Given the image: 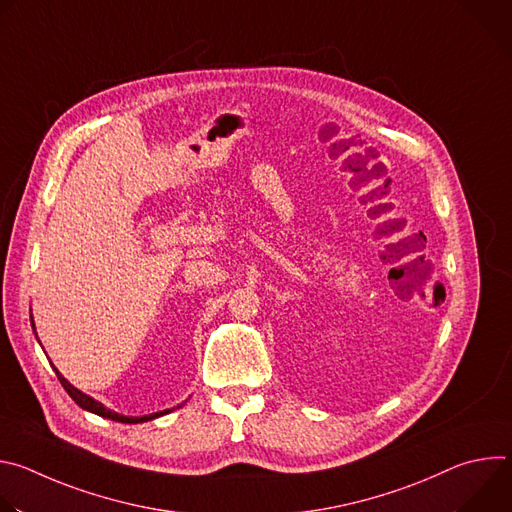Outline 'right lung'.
Here are the masks:
<instances>
[{
    "instance_id": "obj_1",
    "label": "right lung",
    "mask_w": 512,
    "mask_h": 512,
    "mask_svg": "<svg viewBox=\"0 0 512 512\" xmlns=\"http://www.w3.org/2000/svg\"><path fill=\"white\" fill-rule=\"evenodd\" d=\"M32 328H34V320H32ZM52 369H54V373H56V377H58V381H60V385L64 387V391L70 395V399L75 401L79 407H83V409H87V411H91V413H97V415H101V417H105V419H113V421H121V423H143V421H152V419H156V417H162V415H166V413H170V411H174V409H166V411H158V413H152V415H143V417H127V415H119V413H115V411H111V409H107L103 403H99V401H95L93 397H89V395H85L83 391H79L77 387H72L60 373H58V369L54 367L52 364ZM184 405V403H182ZM182 405H178V407H182Z\"/></svg>"
}]
</instances>
